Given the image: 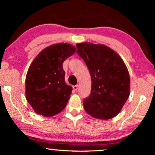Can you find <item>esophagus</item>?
Listing matches in <instances>:
<instances>
[{"label": "esophagus", "instance_id": "obj_1", "mask_svg": "<svg viewBox=\"0 0 155 155\" xmlns=\"http://www.w3.org/2000/svg\"><path fill=\"white\" fill-rule=\"evenodd\" d=\"M78 87H79V85H75V86H73V90H75V91H77L78 89Z\"/></svg>", "mask_w": 155, "mask_h": 155}]
</instances>
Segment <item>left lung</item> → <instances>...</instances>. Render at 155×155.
Listing matches in <instances>:
<instances>
[{"mask_svg": "<svg viewBox=\"0 0 155 155\" xmlns=\"http://www.w3.org/2000/svg\"><path fill=\"white\" fill-rule=\"evenodd\" d=\"M77 53L89 70L91 92L84 108L96 119L109 120L120 112L130 95V75L121 58L104 45L78 43Z\"/></svg>", "mask_w": 155, "mask_h": 155, "instance_id": "8db88e82", "label": "left lung"}]
</instances>
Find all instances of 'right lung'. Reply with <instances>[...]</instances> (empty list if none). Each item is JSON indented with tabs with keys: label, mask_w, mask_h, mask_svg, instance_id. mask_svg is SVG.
<instances>
[{
	"label": "right lung",
	"mask_w": 155,
	"mask_h": 155,
	"mask_svg": "<svg viewBox=\"0 0 155 155\" xmlns=\"http://www.w3.org/2000/svg\"><path fill=\"white\" fill-rule=\"evenodd\" d=\"M75 52L67 43L52 45L35 57L28 69L25 80L26 99L38 115L51 117L64 110L72 87L64 80L62 63Z\"/></svg>",
	"instance_id": "add662e5"
}]
</instances>
